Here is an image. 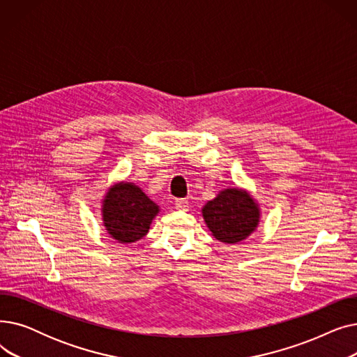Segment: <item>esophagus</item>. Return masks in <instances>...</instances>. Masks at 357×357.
<instances>
[{
	"label": "esophagus",
	"instance_id": "1",
	"mask_svg": "<svg viewBox=\"0 0 357 357\" xmlns=\"http://www.w3.org/2000/svg\"><path fill=\"white\" fill-rule=\"evenodd\" d=\"M188 207H190L188 199L181 198V199H176V201H175V208L179 210V211H186V210H188Z\"/></svg>",
	"mask_w": 357,
	"mask_h": 357
}]
</instances>
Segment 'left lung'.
Here are the masks:
<instances>
[{"instance_id":"1","label":"left lung","mask_w":357,"mask_h":357,"mask_svg":"<svg viewBox=\"0 0 357 357\" xmlns=\"http://www.w3.org/2000/svg\"><path fill=\"white\" fill-rule=\"evenodd\" d=\"M202 217L211 234L221 243L237 245L256 231L260 222V205L248 190H221L204 205Z\"/></svg>"}]
</instances>
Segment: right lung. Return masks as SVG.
Wrapping results in <instances>:
<instances>
[{"instance_id": "1", "label": "right lung", "mask_w": 357, "mask_h": 357, "mask_svg": "<svg viewBox=\"0 0 357 357\" xmlns=\"http://www.w3.org/2000/svg\"><path fill=\"white\" fill-rule=\"evenodd\" d=\"M159 211V205L140 186L126 181L112 183L101 201L102 226L123 245L143 238Z\"/></svg>"}]
</instances>
